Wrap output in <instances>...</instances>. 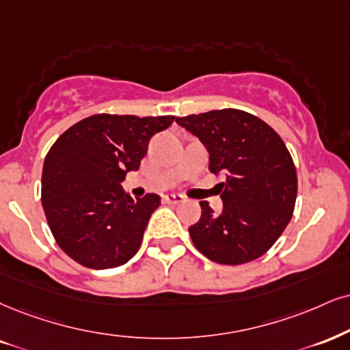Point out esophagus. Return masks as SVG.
<instances>
[{
	"label": "esophagus",
	"mask_w": 350,
	"mask_h": 350,
	"mask_svg": "<svg viewBox=\"0 0 350 350\" xmlns=\"http://www.w3.org/2000/svg\"><path fill=\"white\" fill-rule=\"evenodd\" d=\"M165 202H170V204H180V202L185 201V196L178 195V193H170V195L163 196Z\"/></svg>",
	"instance_id": "1"
}]
</instances>
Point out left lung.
<instances>
[{
  "instance_id": "8db88e82",
  "label": "left lung",
  "mask_w": 350,
  "mask_h": 350,
  "mask_svg": "<svg viewBox=\"0 0 350 350\" xmlns=\"http://www.w3.org/2000/svg\"><path fill=\"white\" fill-rule=\"evenodd\" d=\"M209 154V170L224 175L219 214L201 201V219L188 228L200 252L219 265H243L265 254L291 222L297 172L269 124L237 109L176 118Z\"/></svg>"
}]
</instances>
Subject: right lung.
Masks as SVG:
<instances>
[{
    "instance_id": "obj_1",
    "label": "right lung",
    "mask_w": 350,
    "mask_h": 350,
    "mask_svg": "<svg viewBox=\"0 0 350 350\" xmlns=\"http://www.w3.org/2000/svg\"><path fill=\"white\" fill-rule=\"evenodd\" d=\"M175 116L92 115L72 124L43 162L42 204L56 243L90 269H110L135 256L161 196H126L149 139Z\"/></svg>"
}]
</instances>
